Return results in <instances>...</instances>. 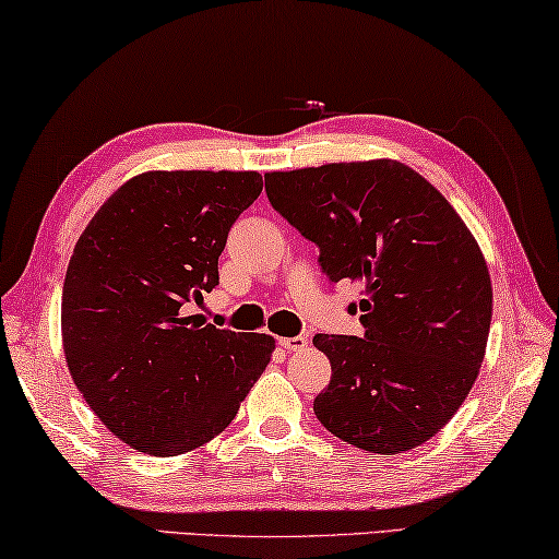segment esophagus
<instances>
[{
    "mask_svg": "<svg viewBox=\"0 0 559 559\" xmlns=\"http://www.w3.org/2000/svg\"><path fill=\"white\" fill-rule=\"evenodd\" d=\"M278 345L283 350L294 353V350H304L308 345V335H294V338H278Z\"/></svg>",
    "mask_w": 559,
    "mask_h": 559,
    "instance_id": "34e87169",
    "label": "esophagus"
}]
</instances>
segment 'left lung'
Wrapping results in <instances>:
<instances>
[{"label": "left lung", "instance_id": "1", "mask_svg": "<svg viewBox=\"0 0 559 559\" xmlns=\"http://www.w3.org/2000/svg\"><path fill=\"white\" fill-rule=\"evenodd\" d=\"M271 206L318 246L331 283L360 281L366 333H318L331 383L313 401L328 432L368 453L423 445L453 418L485 358L492 286L463 218L391 158L265 174Z\"/></svg>", "mask_w": 559, "mask_h": 559}]
</instances>
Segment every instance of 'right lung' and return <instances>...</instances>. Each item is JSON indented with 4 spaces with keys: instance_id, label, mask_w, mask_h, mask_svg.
<instances>
[{
    "instance_id": "right-lung-1",
    "label": "right lung",
    "mask_w": 559,
    "mask_h": 559,
    "mask_svg": "<svg viewBox=\"0 0 559 559\" xmlns=\"http://www.w3.org/2000/svg\"><path fill=\"white\" fill-rule=\"evenodd\" d=\"M263 189L255 171H148L88 221L61 290L74 385L139 453L181 455L216 438L276 348L186 316L218 286V255Z\"/></svg>"
}]
</instances>
